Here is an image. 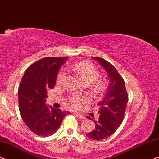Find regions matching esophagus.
I'll use <instances>...</instances> for the list:
<instances>
[{"label": "esophagus", "mask_w": 159, "mask_h": 159, "mask_svg": "<svg viewBox=\"0 0 159 159\" xmlns=\"http://www.w3.org/2000/svg\"><path fill=\"white\" fill-rule=\"evenodd\" d=\"M75 115H76L77 117L79 118V119H81V120H84V119H85V117H84V115H82L81 114H79V113H75Z\"/></svg>", "instance_id": "1"}]
</instances>
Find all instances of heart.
Returning a JSON list of instances; mask_svg holds the SVG:
<instances>
[{"mask_svg":"<svg viewBox=\"0 0 159 159\" xmlns=\"http://www.w3.org/2000/svg\"><path fill=\"white\" fill-rule=\"evenodd\" d=\"M71 69L80 78L84 84L90 85L94 82L99 77V71L93 65L87 62H81L75 64ZM66 77L65 71H61L57 75V82L58 84H62ZM105 84L103 80H98L93 85V91L97 93H102L104 90ZM85 98L82 97H74L70 98V101L75 107H79L80 105L85 101Z\"/></svg>","mask_w":159,"mask_h":159,"instance_id":"heart-1","label":"heart"}]
</instances>
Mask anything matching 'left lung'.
<instances>
[{"mask_svg":"<svg viewBox=\"0 0 159 159\" xmlns=\"http://www.w3.org/2000/svg\"><path fill=\"white\" fill-rule=\"evenodd\" d=\"M106 71L110 83L104 99L98 103L99 118L95 121V129L86 135L94 140H102L115 133L123 121L126 110L128 94L125 84L116 68L111 63L101 57H92Z\"/></svg>","mask_w":159,"mask_h":159,"instance_id":"obj_1","label":"left lung"}]
</instances>
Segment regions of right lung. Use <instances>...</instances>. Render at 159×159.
Returning a JSON list of instances; mask_svg holds the SVG:
<instances>
[{"label":"right lung","instance_id":"1","mask_svg":"<svg viewBox=\"0 0 159 159\" xmlns=\"http://www.w3.org/2000/svg\"><path fill=\"white\" fill-rule=\"evenodd\" d=\"M68 57H47L26 69L20 83L19 111L31 131L42 137L53 135L70 112L46 104L47 93L56 83L57 73Z\"/></svg>","mask_w":159,"mask_h":159}]
</instances>
